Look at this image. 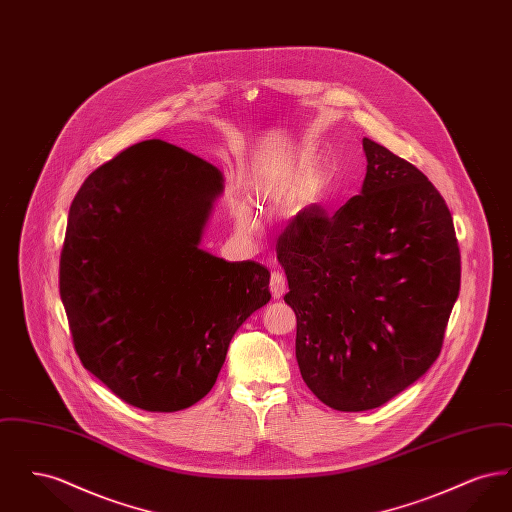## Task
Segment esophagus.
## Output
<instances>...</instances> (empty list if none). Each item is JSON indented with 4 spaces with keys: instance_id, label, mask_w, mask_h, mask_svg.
<instances>
[{
    "instance_id": "esophagus-1",
    "label": "esophagus",
    "mask_w": 512,
    "mask_h": 512,
    "mask_svg": "<svg viewBox=\"0 0 512 512\" xmlns=\"http://www.w3.org/2000/svg\"><path fill=\"white\" fill-rule=\"evenodd\" d=\"M288 288V282H286V276L282 272H272L270 276V293L274 299H282V295L286 293Z\"/></svg>"
}]
</instances>
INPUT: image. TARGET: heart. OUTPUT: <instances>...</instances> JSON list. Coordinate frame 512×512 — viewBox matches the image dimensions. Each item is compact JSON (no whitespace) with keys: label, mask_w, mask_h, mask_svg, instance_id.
Returning a JSON list of instances; mask_svg holds the SVG:
<instances>
[{"label":"heart","mask_w":512,"mask_h":512,"mask_svg":"<svg viewBox=\"0 0 512 512\" xmlns=\"http://www.w3.org/2000/svg\"><path fill=\"white\" fill-rule=\"evenodd\" d=\"M236 220H238V224H240L244 230H251V228L255 226L253 213H251L249 207H245V205H238V209H236Z\"/></svg>","instance_id":"1"}]
</instances>
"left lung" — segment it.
Instances as JSON below:
<instances>
[{
  "mask_svg": "<svg viewBox=\"0 0 512 512\" xmlns=\"http://www.w3.org/2000/svg\"><path fill=\"white\" fill-rule=\"evenodd\" d=\"M363 149L361 194L334 215L299 211L276 247L301 376L345 413L388 403L434 365L461 288L455 226L434 184L368 138Z\"/></svg>",
  "mask_w": 512,
  "mask_h": 512,
  "instance_id": "obj_1",
  "label": "left lung"
}]
</instances>
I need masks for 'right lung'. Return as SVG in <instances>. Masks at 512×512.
Masks as SVG:
<instances>
[{"label":"right lung","instance_id":"right-lung-1","mask_svg":"<svg viewBox=\"0 0 512 512\" xmlns=\"http://www.w3.org/2000/svg\"><path fill=\"white\" fill-rule=\"evenodd\" d=\"M222 184L211 163L146 140L92 172L71 205L59 293L74 349L138 409L203 399L236 330L270 301L267 267L199 247Z\"/></svg>","mask_w":512,"mask_h":512}]
</instances>
